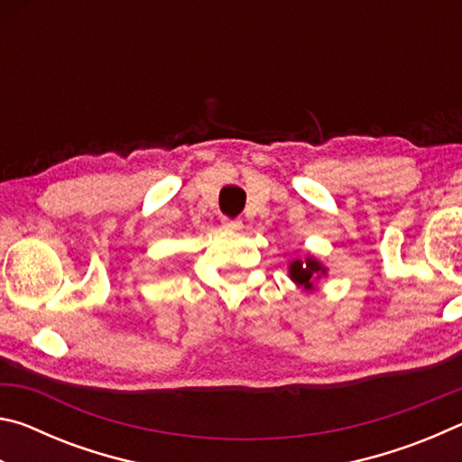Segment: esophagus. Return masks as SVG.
I'll use <instances>...</instances> for the list:
<instances>
[{
  "label": "esophagus",
  "instance_id": "obj_1",
  "mask_svg": "<svg viewBox=\"0 0 462 462\" xmlns=\"http://www.w3.org/2000/svg\"><path fill=\"white\" fill-rule=\"evenodd\" d=\"M222 228L224 230H240V222L238 220H230V217H222Z\"/></svg>",
  "mask_w": 462,
  "mask_h": 462
}]
</instances>
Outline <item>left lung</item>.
Instances as JSON below:
<instances>
[{"instance_id":"obj_1","label":"left lung","mask_w":462,"mask_h":462,"mask_svg":"<svg viewBox=\"0 0 462 462\" xmlns=\"http://www.w3.org/2000/svg\"><path fill=\"white\" fill-rule=\"evenodd\" d=\"M328 275V267H324L314 254H306L303 259L289 261V279L303 291H316V283Z\"/></svg>"}]
</instances>
